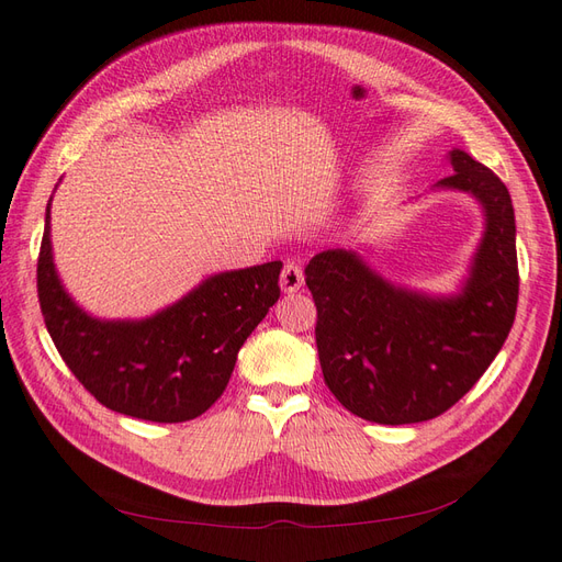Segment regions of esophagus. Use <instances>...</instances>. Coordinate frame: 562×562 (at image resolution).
Returning <instances> with one entry per match:
<instances>
[{"label":"esophagus","mask_w":562,"mask_h":562,"mask_svg":"<svg viewBox=\"0 0 562 562\" xmlns=\"http://www.w3.org/2000/svg\"><path fill=\"white\" fill-rule=\"evenodd\" d=\"M302 284H304V272H302V268H299L296 263H284L282 276H280L282 292H284V294H294V292L302 290Z\"/></svg>","instance_id":"obj_1"}]
</instances>
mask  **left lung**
<instances>
[{
  "label": "left lung",
  "mask_w": 562,
  "mask_h": 562,
  "mask_svg": "<svg viewBox=\"0 0 562 562\" xmlns=\"http://www.w3.org/2000/svg\"><path fill=\"white\" fill-rule=\"evenodd\" d=\"M438 189L472 193L486 229L460 294L404 290L347 249L308 260L318 308L316 345L325 385L367 422L436 419L474 387L515 323L519 272L510 193L488 167L454 148Z\"/></svg>",
  "instance_id": "1"
}]
</instances>
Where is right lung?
<instances>
[{"mask_svg": "<svg viewBox=\"0 0 562 562\" xmlns=\"http://www.w3.org/2000/svg\"><path fill=\"white\" fill-rule=\"evenodd\" d=\"M280 260L217 272L140 321H100L64 290L52 260L49 203L37 256L47 333L90 395L134 419L179 424L225 393L246 337L280 299Z\"/></svg>", "mask_w": 562, "mask_h": 562, "instance_id": "1", "label": "right lung"}]
</instances>
